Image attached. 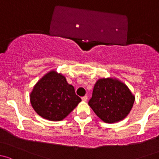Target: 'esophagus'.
Returning <instances> with one entry per match:
<instances>
[{
  "label": "esophagus",
  "instance_id": "1",
  "mask_svg": "<svg viewBox=\"0 0 159 159\" xmlns=\"http://www.w3.org/2000/svg\"><path fill=\"white\" fill-rule=\"evenodd\" d=\"M87 99H88V96H83V97H82V100H83V102H86Z\"/></svg>",
  "mask_w": 159,
  "mask_h": 159
}]
</instances>
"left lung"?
Instances as JSON below:
<instances>
[{
  "mask_svg": "<svg viewBox=\"0 0 159 159\" xmlns=\"http://www.w3.org/2000/svg\"><path fill=\"white\" fill-rule=\"evenodd\" d=\"M134 101L135 96L126 85L117 80L103 78L95 84L88 104L103 122L113 123L128 116Z\"/></svg>",
  "mask_w": 159,
  "mask_h": 159,
  "instance_id": "left-lung-1",
  "label": "left lung"
}]
</instances>
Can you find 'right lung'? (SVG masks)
Returning <instances> with one entry per match:
<instances>
[{"mask_svg":"<svg viewBox=\"0 0 159 159\" xmlns=\"http://www.w3.org/2000/svg\"><path fill=\"white\" fill-rule=\"evenodd\" d=\"M30 99L35 112L50 121L63 120L81 102L74 87L56 71H50L37 82Z\"/></svg>","mask_w":159,"mask_h":159,"instance_id":"add662e5","label":"right lung"}]
</instances>
